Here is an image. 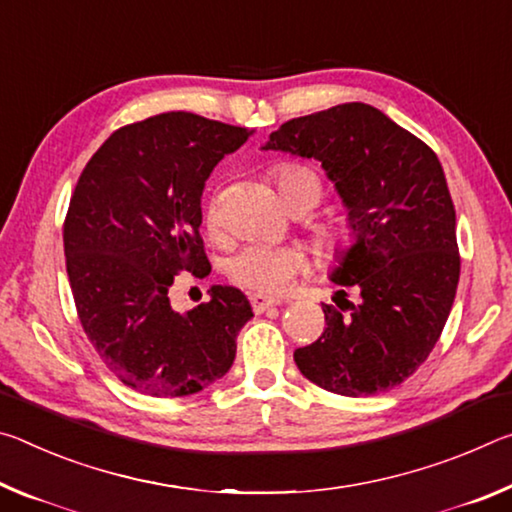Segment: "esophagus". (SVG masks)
<instances>
[{"mask_svg":"<svg viewBox=\"0 0 512 512\" xmlns=\"http://www.w3.org/2000/svg\"><path fill=\"white\" fill-rule=\"evenodd\" d=\"M279 304H281V299L261 295V292H256V295H251V308H254L256 313H263V311H267V308L279 306Z\"/></svg>","mask_w":512,"mask_h":512,"instance_id":"34e87169","label":"esophagus"}]
</instances>
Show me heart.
Returning a JSON list of instances; mask_svg holds the SVG:
<instances>
[{"label": "heart", "mask_w": 512, "mask_h": 512, "mask_svg": "<svg viewBox=\"0 0 512 512\" xmlns=\"http://www.w3.org/2000/svg\"><path fill=\"white\" fill-rule=\"evenodd\" d=\"M274 181L288 206L308 201L317 206L322 199V181L311 167L299 163H283L274 167ZM208 229L217 226V208H206ZM315 238L326 251H340L349 245V229L342 224H317ZM306 267V254L290 245H249L240 249L229 263L231 279L261 295H281L295 276Z\"/></svg>", "instance_id": "obj_1"}]
</instances>
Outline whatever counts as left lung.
Instances as JSON below:
<instances>
[{
	"label": "left lung",
	"mask_w": 512,
	"mask_h": 512,
	"mask_svg": "<svg viewBox=\"0 0 512 512\" xmlns=\"http://www.w3.org/2000/svg\"><path fill=\"white\" fill-rule=\"evenodd\" d=\"M263 149L320 161L349 211L356 242L331 272L324 331L295 351L308 381L345 397L404 383L438 342L454 306L456 211L433 149L370 104L295 117Z\"/></svg>",
	"instance_id": "1"
}]
</instances>
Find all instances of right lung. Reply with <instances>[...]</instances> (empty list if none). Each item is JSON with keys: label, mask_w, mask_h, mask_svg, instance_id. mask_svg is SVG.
<instances>
[{"label": "right lung", "mask_w": 512, "mask_h": 512, "mask_svg": "<svg viewBox=\"0 0 512 512\" xmlns=\"http://www.w3.org/2000/svg\"><path fill=\"white\" fill-rule=\"evenodd\" d=\"M249 129L172 111L117 129L83 167L63 224L79 322L108 370L149 397H186L229 372L254 317L238 288L177 313L174 276L211 272L201 192Z\"/></svg>", "instance_id": "add662e5"}]
</instances>
